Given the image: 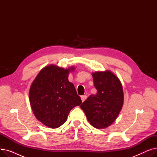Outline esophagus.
<instances>
[{"label":"esophagus","mask_w":157,"mask_h":157,"mask_svg":"<svg viewBox=\"0 0 157 157\" xmlns=\"http://www.w3.org/2000/svg\"><path fill=\"white\" fill-rule=\"evenodd\" d=\"M81 98L82 102H84L86 99V95H82L81 97Z\"/></svg>","instance_id":"34e87169"}]
</instances>
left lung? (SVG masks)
I'll use <instances>...</instances> for the list:
<instances>
[{
    "label": "left lung",
    "instance_id": "1",
    "mask_svg": "<svg viewBox=\"0 0 157 157\" xmlns=\"http://www.w3.org/2000/svg\"><path fill=\"white\" fill-rule=\"evenodd\" d=\"M95 95H90L80 105L93 127L105 128L117 119L123 104V92L119 79L111 72L92 74Z\"/></svg>",
    "mask_w": 157,
    "mask_h": 157
}]
</instances>
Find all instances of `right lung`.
<instances>
[{
  "instance_id": "1",
  "label": "right lung",
  "mask_w": 157,
  "mask_h": 157,
  "mask_svg": "<svg viewBox=\"0 0 157 157\" xmlns=\"http://www.w3.org/2000/svg\"><path fill=\"white\" fill-rule=\"evenodd\" d=\"M51 65L43 68L33 81L29 91L30 103L36 118L49 128H56L66 121L71 110L81 103L69 72Z\"/></svg>"
}]
</instances>
